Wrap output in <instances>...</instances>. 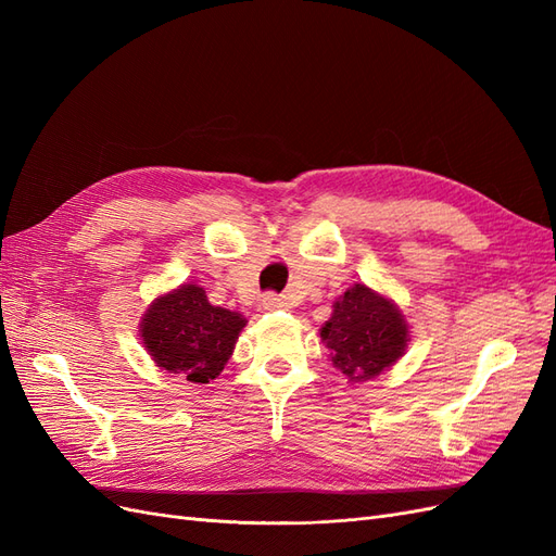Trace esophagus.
I'll use <instances>...</instances> for the list:
<instances>
[{"label": "esophagus", "instance_id": "1", "mask_svg": "<svg viewBox=\"0 0 556 556\" xmlns=\"http://www.w3.org/2000/svg\"><path fill=\"white\" fill-rule=\"evenodd\" d=\"M288 308H290V304H288V299H285V296H278L274 292H268V294L262 296V311H288Z\"/></svg>", "mask_w": 556, "mask_h": 556}]
</instances>
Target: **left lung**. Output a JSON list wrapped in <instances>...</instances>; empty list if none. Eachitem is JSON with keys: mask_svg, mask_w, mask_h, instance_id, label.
<instances>
[{"mask_svg": "<svg viewBox=\"0 0 556 556\" xmlns=\"http://www.w3.org/2000/svg\"><path fill=\"white\" fill-rule=\"evenodd\" d=\"M319 339L348 382H366L390 371L403 357L410 327L390 296L355 282L333 301V313L319 327Z\"/></svg>", "mask_w": 556, "mask_h": 556, "instance_id": "obj_1", "label": "left lung"}]
</instances>
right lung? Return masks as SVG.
I'll list each match as a JSON object with an SVG mask.
<instances>
[{"instance_id":"right-lung-1","label":"right lung","mask_w":556,"mask_h":556,"mask_svg":"<svg viewBox=\"0 0 556 556\" xmlns=\"http://www.w3.org/2000/svg\"><path fill=\"white\" fill-rule=\"evenodd\" d=\"M245 325L241 313L213 306L204 288L185 282L150 301L139 336L162 371L208 384L223 374Z\"/></svg>"}]
</instances>
